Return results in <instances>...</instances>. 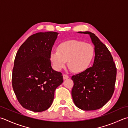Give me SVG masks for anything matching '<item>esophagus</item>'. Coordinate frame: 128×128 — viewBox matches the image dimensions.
Masks as SVG:
<instances>
[{
	"label": "esophagus",
	"mask_w": 128,
	"mask_h": 128,
	"mask_svg": "<svg viewBox=\"0 0 128 128\" xmlns=\"http://www.w3.org/2000/svg\"><path fill=\"white\" fill-rule=\"evenodd\" d=\"M69 78V76L67 75V74H63V79L64 80H66V79H68Z\"/></svg>",
	"instance_id": "obj_1"
}]
</instances>
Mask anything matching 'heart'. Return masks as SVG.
<instances>
[{
    "label": "heart",
    "mask_w": 128,
    "mask_h": 128,
    "mask_svg": "<svg viewBox=\"0 0 128 128\" xmlns=\"http://www.w3.org/2000/svg\"><path fill=\"white\" fill-rule=\"evenodd\" d=\"M58 50L50 52V60L54 68L60 70L68 61L69 69L74 72H83L88 68L92 62L94 49L91 44L75 40L60 43Z\"/></svg>",
    "instance_id": "obj_1"
}]
</instances>
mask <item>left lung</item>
Listing matches in <instances>:
<instances>
[{
    "label": "left lung",
    "instance_id": "left-lung-1",
    "mask_svg": "<svg viewBox=\"0 0 128 128\" xmlns=\"http://www.w3.org/2000/svg\"><path fill=\"white\" fill-rule=\"evenodd\" d=\"M90 34L94 45L95 56L92 67L72 76L74 86L72 96L74 104L83 110L101 108L111 99L115 90L116 68L110 51L94 34Z\"/></svg>",
    "mask_w": 128,
    "mask_h": 128
}]
</instances>
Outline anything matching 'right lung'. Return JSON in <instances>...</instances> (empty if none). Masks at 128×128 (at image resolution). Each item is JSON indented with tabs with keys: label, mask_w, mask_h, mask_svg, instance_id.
<instances>
[{
	"label": "right lung",
	"mask_w": 128,
	"mask_h": 128,
	"mask_svg": "<svg viewBox=\"0 0 128 128\" xmlns=\"http://www.w3.org/2000/svg\"><path fill=\"white\" fill-rule=\"evenodd\" d=\"M38 32L30 36L16 54L12 87L23 108L42 112L50 108L56 88L63 82L62 73L53 70L50 52L58 34Z\"/></svg>",
	"instance_id": "obj_1"
}]
</instances>
